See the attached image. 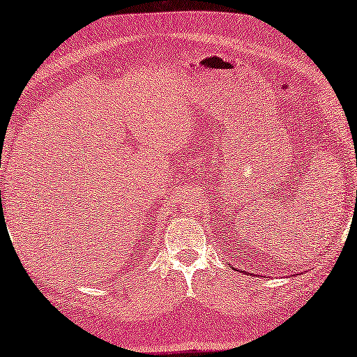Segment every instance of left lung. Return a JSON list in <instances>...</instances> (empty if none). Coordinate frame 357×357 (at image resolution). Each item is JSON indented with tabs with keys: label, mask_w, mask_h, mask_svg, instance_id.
I'll return each mask as SVG.
<instances>
[{
	"label": "left lung",
	"mask_w": 357,
	"mask_h": 357,
	"mask_svg": "<svg viewBox=\"0 0 357 357\" xmlns=\"http://www.w3.org/2000/svg\"><path fill=\"white\" fill-rule=\"evenodd\" d=\"M237 271H238V270H237Z\"/></svg>",
	"instance_id": "8db88e82"
}]
</instances>
